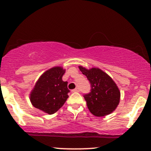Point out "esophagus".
Wrapping results in <instances>:
<instances>
[{
	"instance_id": "1",
	"label": "esophagus",
	"mask_w": 151,
	"mask_h": 151,
	"mask_svg": "<svg viewBox=\"0 0 151 151\" xmlns=\"http://www.w3.org/2000/svg\"><path fill=\"white\" fill-rule=\"evenodd\" d=\"M72 92H73V93H74V92H79V88H75V89H72Z\"/></svg>"
}]
</instances>
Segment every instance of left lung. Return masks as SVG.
Returning <instances> with one entry per match:
<instances>
[{"mask_svg": "<svg viewBox=\"0 0 151 151\" xmlns=\"http://www.w3.org/2000/svg\"><path fill=\"white\" fill-rule=\"evenodd\" d=\"M91 84L90 92L84 94L87 107L96 116H104L112 113L120 101V91L106 73L98 68L86 70L79 67Z\"/></svg>", "mask_w": 151, "mask_h": 151, "instance_id": "left-lung-1", "label": "left lung"}]
</instances>
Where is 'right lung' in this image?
Here are the masks:
<instances>
[{
  "instance_id": "right-lung-1",
  "label": "right lung",
  "mask_w": 151,
  "mask_h": 151,
  "mask_svg": "<svg viewBox=\"0 0 151 151\" xmlns=\"http://www.w3.org/2000/svg\"><path fill=\"white\" fill-rule=\"evenodd\" d=\"M65 72L62 67H53L39 78L30 96L35 108L53 114L64 105L70 91L67 88L68 82L62 81Z\"/></svg>"
}]
</instances>
